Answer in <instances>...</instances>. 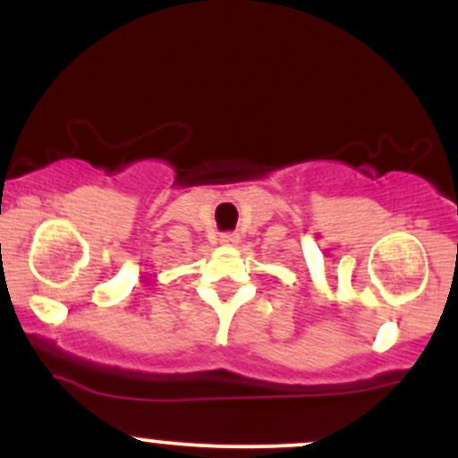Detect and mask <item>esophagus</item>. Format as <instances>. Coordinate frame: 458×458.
I'll return each mask as SVG.
<instances>
[{
    "label": "esophagus",
    "instance_id": "esophagus-1",
    "mask_svg": "<svg viewBox=\"0 0 458 458\" xmlns=\"http://www.w3.org/2000/svg\"><path fill=\"white\" fill-rule=\"evenodd\" d=\"M219 241H222L224 245H234L236 241H239V234H236V233H224L222 239H219Z\"/></svg>",
    "mask_w": 458,
    "mask_h": 458
}]
</instances>
